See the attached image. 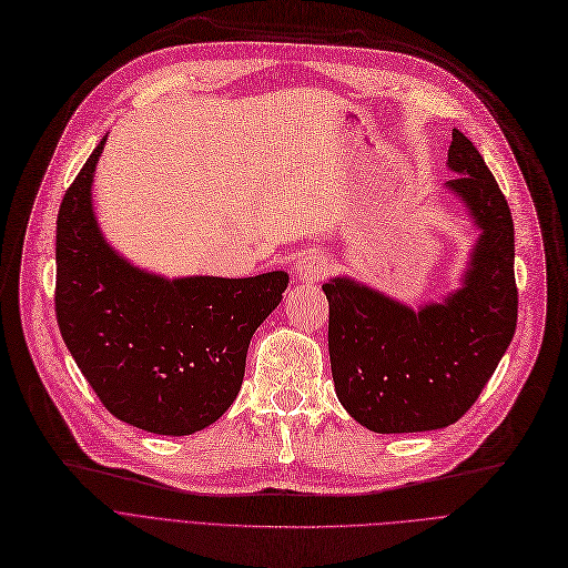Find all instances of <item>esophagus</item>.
<instances>
[{
  "instance_id": "34e87169",
  "label": "esophagus",
  "mask_w": 568,
  "mask_h": 568,
  "mask_svg": "<svg viewBox=\"0 0 568 568\" xmlns=\"http://www.w3.org/2000/svg\"><path fill=\"white\" fill-rule=\"evenodd\" d=\"M328 258L321 256L316 252H307L295 263V284L301 286H314L318 284L323 277L328 275Z\"/></svg>"
}]
</instances>
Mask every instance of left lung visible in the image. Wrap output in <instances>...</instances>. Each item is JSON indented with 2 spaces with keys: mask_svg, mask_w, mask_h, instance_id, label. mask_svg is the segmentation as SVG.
<instances>
[{
  "mask_svg": "<svg viewBox=\"0 0 568 568\" xmlns=\"http://www.w3.org/2000/svg\"><path fill=\"white\" fill-rule=\"evenodd\" d=\"M444 192L463 203L476 240L453 291L416 310L348 275L323 284L337 399L379 435L460 420L516 333L518 291L510 210L483 156L453 131Z\"/></svg>",
  "mask_w": 568,
  "mask_h": 568,
  "instance_id": "left-lung-1",
  "label": "left lung"
}]
</instances>
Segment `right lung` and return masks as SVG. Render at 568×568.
Wrapping results in <instances>:
<instances>
[{
	"mask_svg": "<svg viewBox=\"0 0 568 568\" xmlns=\"http://www.w3.org/2000/svg\"><path fill=\"white\" fill-rule=\"evenodd\" d=\"M108 133L58 214L55 310L67 348L103 407L122 423L186 437L220 420L240 393L250 339L288 286L256 277H164L103 235L92 184Z\"/></svg>",
	"mask_w": 568,
	"mask_h": 568,
	"instance_id": "add662e5",
	"label": "right lung"
}]
</instances>
